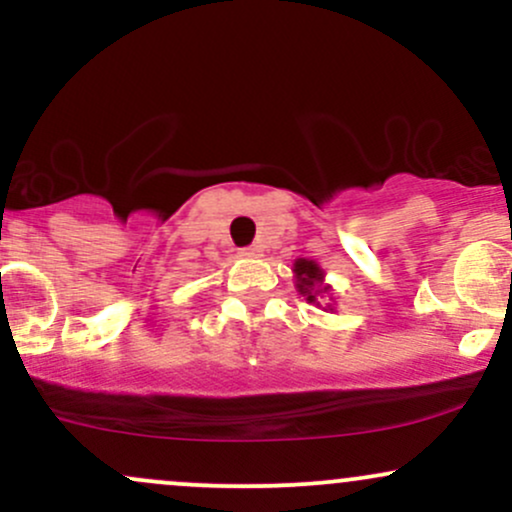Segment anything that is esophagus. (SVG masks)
Masks as SVG:
<instances>
[{
  "mask_svg": "<svg viewBox=\"0 0 512 512\" xmlns=\"http://www.w3.org/2000/svg\"><path fill=\"white\" fill-rule=\"evenodd\" d=\"M240 255H243V257H260L262 248H260V245H250V248L240 250Z\"/></svg>",
  "mask_w": 512,
  "mask_h": 512,
  "instance_id": "obj_1",
  "label": "esophagus"
}]
</instances>
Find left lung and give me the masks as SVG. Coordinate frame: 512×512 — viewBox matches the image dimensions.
Segmentation results:
<instances>
[{
  "label": "left lung",
  "mask_w": 512,
  "mask_h": 512,
  "mask_svg": "<svg viewBox=\"0 0 512 512\" xmlns=\"http://www.w3.org/2000/svg\"><path fill=\"white\" fill-rule=\"evenodd\" d=\"M293 274H296V289L303 293L308 303H317V296H320L322 291L330 289V286L322 284V276H325V272H322L320 264L313 260H303V257L301 260H296V264H293ZM327 308L332 310V305H327Z\"/></svg>",
  "instance_id": "left-lung-1"
}]
</instances>
